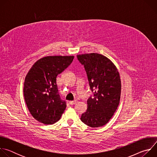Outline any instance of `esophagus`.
Here are the masks:
<instances>
[{"label": "esophagus", "mask_w": 157, "mask_h": 157, "mask_svg": "<svg viewBox=\"0 0 157 157\" xmlns=\"http://www.w3.org/2000/svg\"><path fill=\"white\" fill-rule=\"evenodd\" d=\"M76 102H77V101H76V100H75V101H70V102H69V104H70V105H73V104H76Z\"/></svg>", "instance_id": "obj_1"}]
</instances>
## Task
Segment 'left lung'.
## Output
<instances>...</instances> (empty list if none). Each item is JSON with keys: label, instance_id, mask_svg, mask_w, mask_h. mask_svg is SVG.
Wrapping results in <instances>:
<instances>
[{"label": "left lung", "instance_id": "obj_1", "mask_svg": "<svg viewBox=\"0 0 157 157\" xmlns=\"http://www.w3.org/2000/svg\"><path fill=\"white\" fill-rule=\"evenodd\" d=\"M84 66L93 95L87 99V109L81 121L91 127L105 125L119 104L121 81L116 66L107 57L90 53L77 55Z\"/></svg>", "mask_w": 157, "mask_h": 157}]
</instances>
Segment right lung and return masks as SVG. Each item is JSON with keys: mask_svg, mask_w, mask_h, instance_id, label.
Masks as SVG:
<instances>
[{"mask_svg": "<svg viewBox=\"0 0 157 157\" xmlns=\"http://www.w3.org/2000/svg\"><path fill=\"white\" fill-rule=\"evenodd\" d=\"M73 59V56L44 57L38 60L27 73L24 98L30 114L38 122L52 124L60 119L64 111L66 102L59 94L56 77Z\"/></svg>", "mask_w": 157, "mask_h": 157, "instance_id": "1", "label": "right lung"}]
</instances>
